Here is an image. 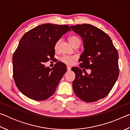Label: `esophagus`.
Returning <instances> with one entry per match:
<instances>
[{
	"label": "esophagus",
	"mask_w": 130,
	"mask_h": 130,
	"mask_svg": "<svg viewBox=\"0 0 130 130\" xmlns=\"http://www.w3.org/2000/svg\"><path fill=\"white\" fill-rule=\"evenodd\" d=\"M70 70H71V68H70V67H68H68H67V70H68V71H70Z\"/></svg>",
	"instance_id": "esophagus-1"
}]
</instances>
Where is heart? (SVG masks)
Returning a JSON list of instances; mask_svg holds the SVG:
<instances>
[{"mask_svg":"<svg viewBox=\"0 0 130 130\" xmlns=\"http://www.w3.org/2000/svg\"><path fill=\"white\" fill-rule=\"evenodd\" d=\"M61 40L57 41L54 45V49L55 50L58 49V47L59 46V44L60 43ZM69 41L70 44L73 46L75 45H80V39L78 37L76 36H71L69 38ZM77 59L76 57L75 56H63L60 58V61L61 62H63L65 64L71 65L74 63V61Z\"/></svg>","mask_w":130,"mask_h":130,"instance_id":"heart-1","label":"heart"}]
</instances>
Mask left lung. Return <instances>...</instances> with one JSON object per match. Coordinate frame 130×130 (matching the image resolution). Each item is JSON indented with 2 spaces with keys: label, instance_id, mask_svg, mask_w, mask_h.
<instances>
[{
  "label": "left lung",
  "instance_id": "left-lung-1",
  "mask_svg": "<svg viewBox=\"0 0 130 130\" xmlns=\"http://www.w3.org/2000/svg\"><path fill=\"white\" fill-rule=\"evenodd\" d=\"M82 37L84 50L79 59L81 68H72L76 75L73 89L76 95L85 102H94L108 94L119 77L118 53L111 39L100 28L89 24L71 26Z\"/></svg>",
  "mask_w": 130,
  "mask_h": 130
}]
</instances>
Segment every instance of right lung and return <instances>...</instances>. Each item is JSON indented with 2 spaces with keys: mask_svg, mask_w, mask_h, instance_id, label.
<instances>
[{
  "mask_svg": "<svg viewBox=\"0 0 130 130\" xmlns=\"http://www.w3.org/2000/svg\"><path fill=\"white\" fill-rule=\"evenodd\" d=\"M70 30L68 25L46 23L32 28L22 37L13 54L12 68L14 82L24 95L43 101L54 94L67 67L57 62L50 69L43 63L54 57L55 43Z\"/></svg>",
  "mask_w": 130,
  "mask_h": 130,
  "instance_id": "add662e5",
  "label": "right lung"
}]
</instances>
